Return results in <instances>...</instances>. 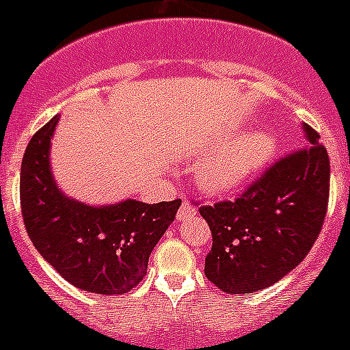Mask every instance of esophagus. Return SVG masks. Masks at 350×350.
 <instances>
[{"mask_svg": "<svg viewBox=\"0 0 350 350\" xmlns=\"http://www.w3.org/2000/svg\"><path fill=\"white\" fill-rule=\"evenodd\" d=\"M194 215H196L194 206H192V204H190L187 200H183V203H181V208L178 210V215H176V219L187 221V219H192Z\"/></svg>", "mask_w": 350, "mask_h": 350, "instance_id": "34e87169", "label": "esophagus"}]
</instances>
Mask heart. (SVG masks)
Returning a JSON list of instances; mask_svg holds the SVG:
<instances>
[{"mask_svg": "<svg viewBox=\"0 0 350 350\" xmlns=\"http://www.w3.org/2000/svg\"><path fill=\"white\" fill-rule=\"evenodd\" d=\"M275 154L277 138L269 131H250L201 160L196 180L206 192L230 194L255 178Z\"/></svg>", "mask_w": 350, "mask_h": 350, "instance_id": "heart-1", "label": "heart"}]
</instances>
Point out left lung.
Instances as JSON below:
<instances>
[{
    "instance_id": "left-lung-1",
    "label": "left lung",
    "mask_w": 350,
    "mask_h": 350,
    "mask_svg": "<svg viewBox=\"0 0 350 350\" xmlns=\"http://www.w3.org/2000/svg\"><path fill=\"white\" fill-rule=\"evenodd\" d=\"M269 167L241 198L201 206L212 232L204 275L230 295L269 288L302 262L327 214L331 165L320 135Z\"/></svg>"
}]
</instances>
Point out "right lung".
<instances>
[{"label": "right lung", "instance_id": "1", "mask_svg": "<svg viewBox=\"0 0 350 350\" xmlns=\"http://www.w3.org/2000/svg\"><path fill=\"white\" fill-rule=\"evenodd\" d=\"M59 115L41 127L21 161V212L30 241L57 273L98 295L127 293L147 273L150 252L181 201L149 204L126 200L88 204L66 196L53 180L50 146Z\"/></svg>", "mask_w": 350, "mask_h": 350}]
</instances>
